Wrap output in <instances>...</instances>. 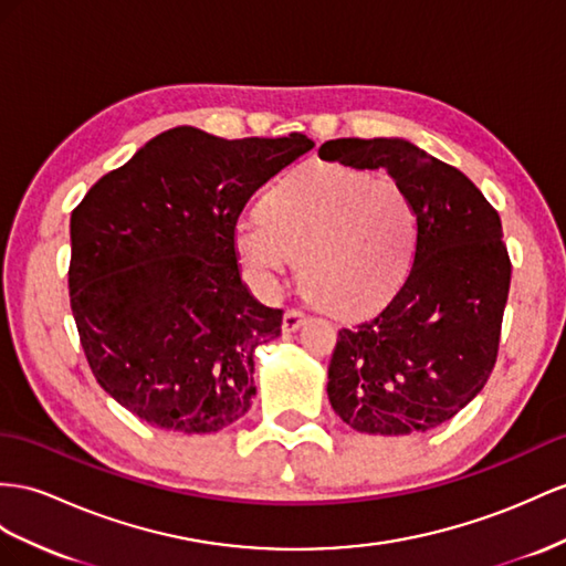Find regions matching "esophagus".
Returning a JSON list of instances; mask_svg holds the SVG:
<instances>
[{
    "mask_svg": "<svg viewBox=\"0 0 566 566\" xmlns=\"http://www.w3.org/2000/svg\"><path fill=\"white\" fill-rule=\"evenodd\" d=\"M308 321V315L303 313V311H298V308H289L286 313H284V321H282V329L284 332H296L303 323Z\"/></svg>",
    "mask_w": 566,
    "mask_h": 566,
    "instance_id": "obj_1",
    "label": "esophagus"
}]
</instances>
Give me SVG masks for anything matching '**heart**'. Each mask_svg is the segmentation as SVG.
<instances>
[{
  "instance_id": "obj_1",
  "label": "heart",
  "mask_w": 566,
  "mask_h": 566,
  "mask_svg": "<svg viewBox=\"0 0 566 566\" xmlns=\"http://www.w3.org/2000/svg\"><path fill=\"white\" fill-rule=\"evenodd\" d=\"M418 214L392 179L342 165L284 174L260 202V214L234 229L245 277L277 292L296 268L311 301L337 317L366 315L395 296L413 263Z\"/></svg>"
}]
</instances>
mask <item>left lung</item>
Listing matches in <instances>:
<instances>
[{
	"mask_svg": "<svg viewBox=\"0 0 566 566\" xmlns=\"http://www.w3.org/2000/svg\"><path fill=\"white\" fill-rule=\"evenodd\" d=\"M317 155L387 169L418 214L409 277L380 313L339 329L327 368L332 409L368 434L438 428L495 368L512 280L500 214L467 174L403 138H337Z\"/></svg>",
	"mask_w": 566,
	"mask_h": 566,
	"instance_id": "1",
	"label": "left lung"
}]
</instances>
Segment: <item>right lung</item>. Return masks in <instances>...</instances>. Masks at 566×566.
Listing matches in <instances>:
<instances>
[{
	"instance_id": "1",
	"label": "right lung",
	"mask_w": 566,
	"mask_h": 566,
	"mask_svg": "<svg viewBox=\"0 0 566 566\" xmlns=\"http://www.w3.org/2000/svg\"><path fill=\"white\" fill-rule=\"evenodd\" d=\"M303 134L155 136L71 212L69 294L95 380L155 428L217 432L251 409L253 352L282 311L241 282L245 202L313 148Z\"/></svg>"
}]
</instances>
